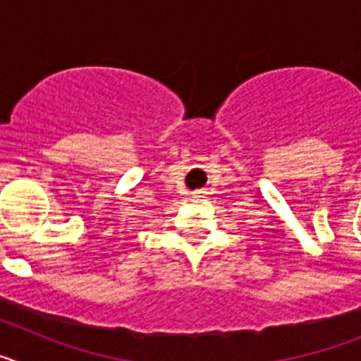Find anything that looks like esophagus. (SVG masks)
<instances>
[{"label": "esophagus", "mask_w": 361, "mask_h": 361, "mask_svg": "<svg viewBox=\"0 0 361 361\" xmlns=\"http://www.w3.org/2000/svg\"><path fill=\"white\" fill-rule=\"evenodd\" d=\"M200 193H202V191H195V197H200Z\"/></svg>", "instance_id": "obj_1"}]
</instances>
